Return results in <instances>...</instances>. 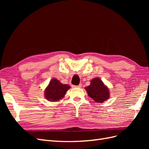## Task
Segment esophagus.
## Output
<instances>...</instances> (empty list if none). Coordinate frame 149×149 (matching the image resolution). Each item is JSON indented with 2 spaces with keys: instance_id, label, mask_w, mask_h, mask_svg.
I'll return each mask as SVG.
<instances>
[{
  "instance_id": "esophagus-1",
  "label": "esophagus",
  "mask_w": 149,
  "mask_h": 149,
  "mask_svg": "<svg viewBox=\"0 0 149 149\" xmlns=\"http://www.w3.org/2000/svg\"><path fill=\"white\" fill-rule=\"evenodd\" d=\"M81 86H82V85L81 84H79V85H78V86H73V88H81Z\"/></svg>"
}]
</instances>
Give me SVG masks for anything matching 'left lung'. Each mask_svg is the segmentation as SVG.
Instances as JSON below:
<instances>
[{"instance_id": "obj_1", "label": "left lung", "mask_w": 149, "mask_h": 149, "mask_svg": "<svg viewBox=\"0 0 149 149\" xmlns=\"http://www.w3.org/2000/svg\"><path fill=\"white\" fill-rule=\"evenodd\" d=\"M88 94L96 102H103L109 97V92L102 81L98 78L91 80V84L85 88Z\"/></svg>"}]
</instances>
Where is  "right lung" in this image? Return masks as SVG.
<instances>
[{
	"instance_id": "add662e5",
	"label": "right lung",
	"mask_w": 149,
	"mask_h": 149,
	"mask_svg": "<svg viewBox=\"0 0 149 149\" xmlns=\"http://www.w3.org/2000/svg\"><path fill=\"white\" fill-rule=\"evenodd\" d=\"M70 88L68 84H63L56 79H53L45 89V95L49 101H57L64 97L66 91Z\"/></svg>"
}]
</instances>
